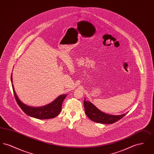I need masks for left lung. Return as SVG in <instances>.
<instances>
[{
	"mask_svg": "<svg viewBox=\"0 0 154 154\" xmlns=\"http://www.w3.org/2000/svg\"><path fill=\"white\" fill-rule=\"evenodd\" d=\"M84 105L86 115L91 120L97 123L111 124L119 121L126 115L125 114L120 116L107 114L99 110L92 103L85 101V100L84 102Z\"/></svg>",
	"mask_w": 154,
	"mask_h": 154,
	"instance_id": "left-lung-1",
	"label": "left lung"
}]
</instances>
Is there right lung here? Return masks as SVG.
I'll list each match as a JSON object with an SVG mask.
<instances>
[{
	"instance_id": "1",
	"label": "right lung",
	"mask_w": 154,
	"mask_h": 154,
	"mask_svg": "<svg viewBox=\"0 0 154 154\" xmlns=\"http://www.w3.org/2000/svg\"><path fill=\"white\" fill-rule=\"evenodd\" d=\"M11 81L13 82L12 74L11 75ZM12 87L14 92L16 102L22 111L28 116L40 119H51L57 117L62 110V104L63 100L66 97L67 95H62L58 96L54 102L40 107H32L28 106L23 103L18 99L15 92L13 84H12Z\"/></svg>"
}]
</instances>
